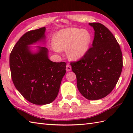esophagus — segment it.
<instances>
[{"label":"esophagus","instance_id":"esophagus-1","mask_svg":"<svg viewBox=\"0 0 133 133\" xmlns=\"http://www.w3.org/2000/svg\"><path fill=\"white\" fill-rule=\"evenodd\" d=\"M71 70V66L70 64H67L66 66V71H70Z\"/></svg>","mask_w":133,"mask_h":133}]
</instances>
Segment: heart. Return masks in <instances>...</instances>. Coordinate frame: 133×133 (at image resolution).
Segmentation results:
<instances>
[{
    "label": "heart",
    "instance_id": "obj_1",
    "mask_svg": "<svg viewBox=\"0 0 133 133\" xmlns=\"http://www.w3.org/2000/svg\"><path fill=\"white\" fill-rule=\"evenodd\" d=\"M91 38L88 31L70 27L56 33L54 36L53 43L56 50H66L67 57L71 60L77 61L87 52Z\"/></svg>",
    "mask_w": 133,
    "mask_h": 133
}]
</instances>
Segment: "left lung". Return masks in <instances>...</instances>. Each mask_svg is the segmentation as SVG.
Returning a JSON list of instances; mask_svg holds the SVG:
<instances>
[{"instance_id": "8db88e82", "label": "left lung", "mask_w": 133, "mask_h": 133, "mask_svg": "<svg viewBox=\"0 0 133 133\" xmlns=\"http://www.w3.org/2000/svg\"><path fill=\"white\" fill-rule=\"evenodd\" d=\"M94 29L92 47L77 62H71L77 87L89 100L105 97L114 89L122 70L119 43L111 32L100 23H90Z\"/></svg>"}]
</instances>
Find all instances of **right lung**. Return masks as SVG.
I'll return each mask as SVG.
<instances>
[{
  "label": "right lung",
  "mask_w": 133,
  "mask_h": 133,
  "mask_svg": "<svg viewBox=\"0 0 133 133\" xmlns=\"http://www.w3.org/2000/svg\"><path fill=\"white\" fill-rule=\"evenodd\" d=\"M45 27L26 32L19 39L10 55V68L14 86L22 95L35 104H46L55 99L66 74V63L48 58V50L40 47L31 54L28 45L44 38Z\"/></svg>",
  "instance_id": "add662e5"
}]
</instances>
